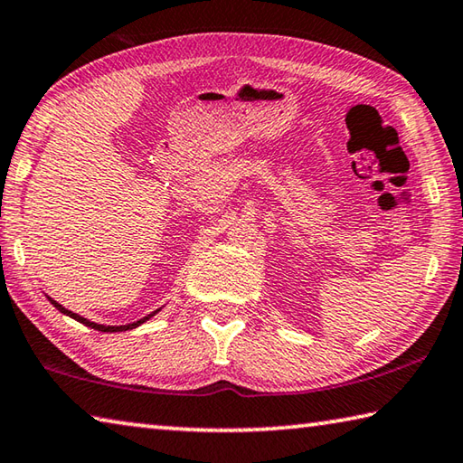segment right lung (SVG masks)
Here are the masks:
<instances>
[{"mask_svg":"<svg viewBox=\"0 0 463 463\" xmlns=\"http://www.w3.org/2000/svg\"><path fill=\"white\" fill-rule=\"evenodd\" d=\"M52 304H54V308L57 310H61L62 315H67V317H71V318H75V320H80L81 325H85V326H91V328H96V331H101V333H118V331H130V328H137L138 325H143L145 320H148L151 318L153 315H148V317H145V318H140V320H137V323H132V325H122V326H104V325H96V323H91V320H88V318H83V317H80V315H75V312H71V310H67L65 307H61L59 302H54V300H51Z\"/></svg>","mask_w":463,"mask_h":463,"instance_id":"1","label":"right lung"}]
</instances>
